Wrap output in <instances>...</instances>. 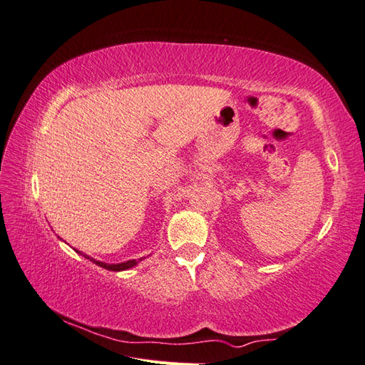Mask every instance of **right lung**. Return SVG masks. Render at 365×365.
I'll return each mask as SVG.
<instances>
[{"mask_svg":"<svg viewBox=\"0 0 365 365\" xmlns=\"http://www.w3.org/2000/svg\"><path fill=\"white\" fill-rule=\"evenodd\" d=\"M81 254V252H80ZM84 257L86 259H89L91 262H94L96 265H98V267H102V268H105V269H110V271H123V269H128V268H133L135 265H138V262H141L143 259H138V260H127V262H122V263H105V262H98V260H96V259H92V257H89V255H84Z\"/></svg>","mask_w":365,"mask_h":365,"instance_id":"right-lung-1","label":"right lung"}]
</instances>
